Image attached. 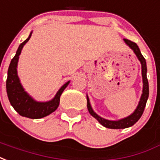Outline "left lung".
Returning <instances> with one entry per match:
<instances>
[{"label":"left lung","mask_w":160,"mask_h":160,"mask_svg":"<svg viewBox=\"0 0 160 160\" xmlns=\"http://www.w3.org/2000/svg\"><path fill=\"white\" fill-rule=\"evenodd\" d=\"M126 45L128 46L131 50L134 52L136 54V56L137 57L138 60L140 61L141 64H142V82H143V88H142V94L141 96L140 101L139 103L137 105V108L135 109L133 113H131V115H129L128 117H125L124 119H119V120H108V119H103L99 115H98L97 113L93 111L91 103H90V100L88 96L86 97L87 98V108L89 113L92 114V116L94 117L96 119H98V121L102 125H103L104 127L109 129H125L131 127L132 125L136 124V123L139 120L141 116L142 115L143 111L146 106L147 101L148 98V95H149V88H148V78H147V64L146 60L143 58L142 55V53L140 52V49L137 46V44L133 42V41H129L127 39H124Z\"/></svg>","instance_id":"obj_1"}]
</instances>
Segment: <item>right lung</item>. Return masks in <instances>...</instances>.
Segmentation results:
<instances>
[{"label":"right lung","instance_id":"obj_1","mask_svg":"<svg viewBox=\"0 0 160 160\" xmlns=\"http://www.w3.org/2000/svg\"><path fill=\"white\" fill-rule=\"evenodd\" d=\"M32 32L29 37L19 45L16 55L12 59L8 71L7 79V93L11 105L21 116L29 119H41L49 115L58 108L60 102V96L68 86L70 81H68L59 89L55 97L48 102H37L24 91L18 76L17 67L19 55L23 46L30 39Z\"/></svg>","mask_w":160,"mask_h":160}]
</instances>
